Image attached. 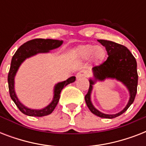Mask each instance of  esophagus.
Listing matches in <instances>:
<instances>
[{"instance_id":"obj_1","label":"esophagus","mask_w":146,"mask_h":146,"mask_svg":"<svg viewBox=\"0 0 146 146\" xmlns=\"http://www.w3.org/2000/svg\"><path fill=\"white\" fill-rule=\"evenodd\" d=\"M87 76V72L86 70H80L76 73V78H81L86 76Z\"/></svg>"}]
</instances>
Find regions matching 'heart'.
I'll return each mask as SVG.
<instances>
[{
	"instance_id": "b5f03b06",
	"label": "heart",
	"mask_w": 146,
	"mask_h": 146,
	"mask_svg": "<svg viewBox=\"0 0 146 146\" xmlns=\"http://www.w3.org/2000/svg\"><path fill=\"white\" fill-rule=\"evenodd\" d=\"M76 54L82 59H88L92 56L95 60H100L104 57V50L101 47L92 44H86L79 47L76 50Z\"/></svg>"
}]
</instances>
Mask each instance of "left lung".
Returning <instances> with one entry per match:
<instances>
[{"mask_svg":"<svg viewBox=\"0 0 146 146\" xmlns=\"http://www.w3.org/2000/svg\"><path fill=\"white\" fill-rule=\"evenodd\" d=\"M103 46L105 47L108 57L102 64L94 66L93 70L95 81L105 79L107 78H116L122 82L127 87L131 94L129 102L122 111L116 115H105L97 111L92 105L90 100L92 85L94 83L92 80H89V89L85 96L87 106L91 112L102 118L117 117L123 113L134 102L137 92L138 73L136 58L127 47L108 40H98Z\"/></svg>","mask_w":146,"mask_h":146,"instance_id":"left-lung-1","label":"left lung"}]
</instances>
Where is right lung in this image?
<instances>
[{"mask_svg": "<svg viewBox=\"0 0 146 146\" xmlns=\"http://www.w3.org/2000/svg\"><path fill=\"white\" fill-rule=\"evenodd\" d=\"M63 43V41L54 39H44V38H35L30 40L24 43L23 45L17 49L14 55L13 56L11 64L9 73H8V87H9V92L11 99L13 101L17 108L21 111L22 113L28 116L33 117H43V116L48 115L52 113L54 110L55 107L57 106V103L60 99V94L64 87L70 83H72L76 80L75 76L69 78L66 81L57 83L54 87V96L53 101L50 102L49 105L42 109V110H33V109L27 108L23 104H22L19 102L14 91V77L19 69L20 64L29 57L36 54L38 53H46L49 52V50H53L60 47Z\"/></svg>", "mask_w": 146, "mask_h": 146, "instance_id": "obj_1", "label": "right lung"}]
</instances>
